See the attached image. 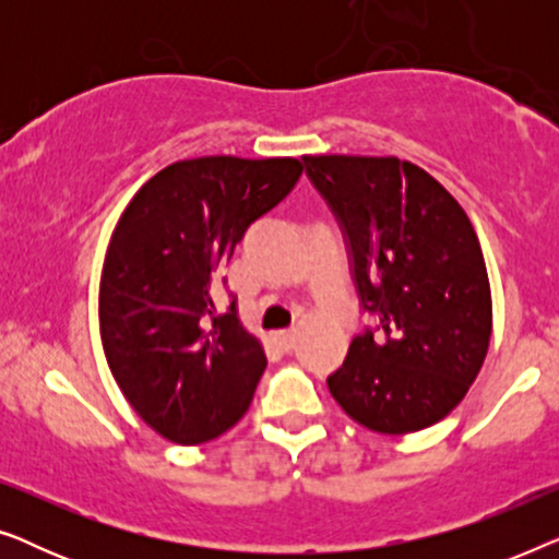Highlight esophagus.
Segmentation results:
<instances>
[{
	"label": "esophagus",
	"mask_w": 559,
	"mask_h": 559,
	"mask_svg": "<svg viewBox=\"0 0 559 559\" xmlns=\"http://www.w3.org/2000/svg\"><path fill=\"white\" fill-rule=\"evenodd\" d=\"M295 341H297V333L295 331H282V333H277V343L285 350H289V348H295Z\"/></svg>",
	"instance_id": "obj_1"
}]
</instances>
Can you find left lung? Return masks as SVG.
<instances>
[{
  "label": "left lung",
  "mask_w": 559,
  "mask_h": 559,
  "mask_svg": "<svg viewBox=\"0 0 559 559\" xmlns=\"http://www.w3.org/2000/svg\"><path fill=\"white\" fill-rule=\"evenodd\" d=\"M305 173L346 236L364 310L379 318L328 377L358 425L425 430L453 412L491 341V285L471 218L423 167L400 157L305 155Z\"/></svg>",
  "instance_id": "left-lung-1"
}]
</instances>
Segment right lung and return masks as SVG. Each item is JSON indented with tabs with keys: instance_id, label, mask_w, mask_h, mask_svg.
<instances>
[{
	"instance_id": "obj_1",
	"label": "right lung",
	"mask_w": 559,
	"mask_h": 559,
	"mask_svg": "<svg viewBox=\"0 0 559 559\" xmlns=\"http://www.w3.org/2000/svg\"><path fill=\"white\" fill-rule=\"evenodd\" d=\"M302 175L295 157L213 155L167 165L136 190L106 249L98 328L106 361L127 402L152 430L201 445L249 409L262 379V343L231 300L213 289L247 228Z\"/></svg>"
}]
</instances>
